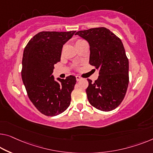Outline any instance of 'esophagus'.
Listing matches in <instances>:
<instances>
[{
  "mask_svg": "<svg viewBox=\"0 0 153 153\" xmlns=\"http://www.w3.org/2000/svg\"><path fill=\"white\" fill-rule=\"evenodd\" d=\"M82 79V77H81L80 76H76V80H77V82L80 81Z\"/></svg>",
  "mask_w": 153,
  "mask_h": 153,
  "instance_id": "esophagus-1",
  "label": "esophagus"
}]
</instances>
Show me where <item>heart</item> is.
<instances>
[{
    "label": "heart",
    "instance_id": "heart-1",
    "mask_svg": "<svg viewBox=\"0 0 153 153\" xmlns=\"http://www.w3.org/2000/svg\"><path fill=\"white\" fill-rule=\"evenodd\" d=\"M84 42H85V41H84V40H77L76 41V45L80 44V43Z\"/></svg>",
    "mask_w": 153,
    "mask_h": 153
}]
</instances>
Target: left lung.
<instances>
[{
    "label": "left lung",
    "instance_id": "8db88e82",
    "mask_svg": "<svg viewBox=\"0 0 153 153\" xmlns=\"http://www.w3.org/2000/svg\"><path fill=\"white\" fill-rule=\"evenodd\" d=\"M76 35L88 42L89 64L99 70L95 82L88 79V102L100 111L114 110L124 100L129 82L128 60L122 40L105 27L79 31Z\"/></svg>",
    "mask_w": 153,
    "mask_h": 153
}]
</instances>
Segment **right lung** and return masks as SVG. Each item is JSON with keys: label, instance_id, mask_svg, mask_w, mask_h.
<instances>
[{"label": "right lung", "instance_id": "obj_1", "mask_svg": "<svg viewBox=\"0 0 153 153\" xmlns=\"http://www.w3.org/2000/svg\"><path fill=\"white\" fill-rule=\"evenodd\" d=\"M76 33L42 31L29 41L24 49L21 76L29 100L41 113L56 116L70 105L76 78H57L54 65L60 61L63 45Z\"/></svg>", "mask_w": 153, "mask_h": 153}]
</instances>
